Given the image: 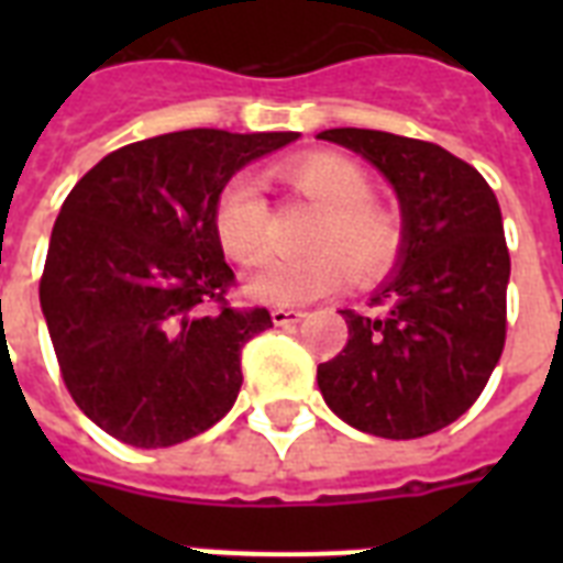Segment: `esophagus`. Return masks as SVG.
Instances as JSON below:
<instances>
[{"mask_svg":"<svg viewBox=\"0 0 563 563\" xmlns=\"http://www.w3.org/2000/svg\"><path fill=\"white\" fill-rule=\"evenodd\" d=\"M303 309H286V307H277L272 309V321L277 327H291V324H298V321H303Z\"/></svg>","mask_w":563,"mask_h":563,"instance_id":"esophagus-1","label":"esophagus"}]
</instances>
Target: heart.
<instances>
[{"instance_id": "obj_1", "label": "heart", "mask_w": 563, "mask_h": 563, "mask_svg": "<svg viewBox=\"0 0 563 563\" xmlns=\"http://www.w3.org/2000/svg\"><path fill=\"white\" fill-rule=\"evenodd\" d=\"M286 187L318 210L307 230L309 254L283 256L265 263L247 280V291L268 303H307L335 291L351 272L374 280L400 256L402 219L388 203L371 198L368 172L360 163L333 152H316L283 163ZM212 228L221 247L239 265H256L268 254L272 216L254 184L233 180L221 189Z\"/></svg>"}]
</instances>
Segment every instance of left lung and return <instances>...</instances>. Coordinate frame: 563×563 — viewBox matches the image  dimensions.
Listing matches in <instances>:
<instances>
[{"label": "left lung", "mask_w": 563, "mask_h": 563, "mask_svg": "<svg viewBox=\"0 0 563 563\" xmlns=\"http://www.w3.org/2000/svg\"><path fill=\"white\" fill-rule=\"evenodd\" d=\"M318 140L374 163L402 210L400 268L371 298L376 312L342 309L347 344L318 365V388L368 435L423 438L471 409L506 347L511 256L497 195L435 143L365 128Z\"/></svg>", "instance_id": "8db88e82"}]
</instances>
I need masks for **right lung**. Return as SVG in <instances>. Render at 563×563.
I'll return each instance as SVG.
<instances>
[{
    "instance_id": "right-lung-1",
    "label": "right lung",
    "mask_w": 563,
    "mask_h": 563,
    "mask_svg": "<svg viewBox=\"0 0 563 563\" xmlns=\"http://www.w3.org/2000/svg\"><path fill=\"white\" fill-rule=\"evenodd\" d=\"M295 131L192 128L110 152L66 195L40 307L75 406L108 435L157 450L219 423L242 385V347L272 327L236 309L212 228L221 189Z\"/></svg>"
}]
</instances>
